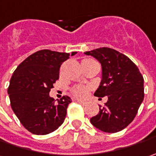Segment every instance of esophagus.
Returning <instances> with one entry per match:
<instances>
[{"label":"esophagus","mask_w":156,"mask_h":156,"mask_svg":"<svg viewBox=\"0 0 156 156\" xmlns=\"http://www.w3.org/2000/svg\"><path fill=\"white\" fill-rule=\"evenodd\" d=\"M77 102L79 103V104H82V105H85L87 104V102L86 101H84V100H80V99H77Z\"/></svg>","instance_id":"34e87169"}]
</instances>
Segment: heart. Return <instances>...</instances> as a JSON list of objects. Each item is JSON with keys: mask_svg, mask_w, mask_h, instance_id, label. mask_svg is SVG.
<instances>
[{"mask_svg": "<svg viewBox=\"0 0 156 156\" xmlns=\"http://www.w3.org/2000/svg\"><path fill=\"white\" fill-rule=\"evenodd\" d=\"M88 86H83V85H78L72 88V93L75 97L78 98H85L89 91Z\"/></svg>", "mask_w": 156, "mask_h": 156, "instance_id": "obj_1", "label": "heart"}]
</instances>
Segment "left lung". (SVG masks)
Listing matches in <instances>:
<instances>
[{
  "mask_svg": "<svg viewBox=\"0 0 156 156\" xmlns=\"http://www.w3.org/2000/svg\"><path fill=\"white\" fill-rule=\"evenodd\" d=\"M85 54L96 58L102 67V79L94 95L108 97L91 123L103 132H119L133 120L143 101V77L130 58L113 49L103 47Z\"/></svg>",
  "mask_w": 156,
  "mask_h": 156,
  "instance_id": "1",
  "label": "left lung"
}]
</instances>
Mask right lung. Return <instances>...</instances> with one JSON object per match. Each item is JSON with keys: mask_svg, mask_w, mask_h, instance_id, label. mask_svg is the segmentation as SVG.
<instances>
[{"mask_svg": "<svg viewBox=\"0 0 156 156\" xmlns=\"http://www.w3.org/2000/svg\"><path fill=\"white\" fill-rule=\"evenodd\" d=\"M76 53L38 51L14 71L8 93L12 110L28 131L44 135L64 123L71 98L64 96L56 101L50 91L59 78L61 65Z\"/></svg>", "mask_w": 156, "mask_h": 156, "instance_id": "obj_1", "label": "right lung"}]
</instances>
